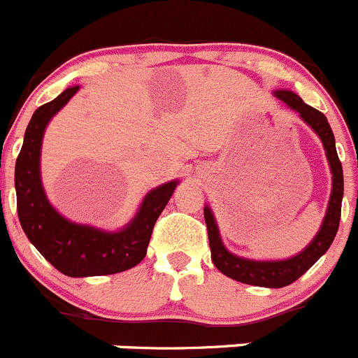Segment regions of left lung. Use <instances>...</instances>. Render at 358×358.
<instances>
[{
    "label": "left lung",
    "mask_w": 358,
    "mask_h": 358,
    "mask_svg": "<svg viewBox=\"0 0 358 358\" xmlns=\"http://www.w3.org/2000/svg\"><path fill=\"white\" fill-rule=\"evenodd\" d=\"M275 97L280 99L282 102L299 113L303 122H306L311 129L315 130L318 137H320L322 144H324L325 155H327L329 167L332 172V189L331 198H329L327 212L322 221L320 229L311 240L310 245L303 249L298 256H292L284 261H254L245 259V257H238L235 254L229 252L221 242V235H219L217 224H215L214 214L208 207L203 208L205 224H207L208 233V243H210V254L212 263L217 268L221 273L226 277L233 278L236 282L249 285H257V287H285V285L296 282L303 273H306L331 247L332 240H334L336 233L339 228V219H341V200H343V167L341 162L338 158V151H336L334 134H332L331 125H329L327 118L322 115L318 109L311 108V106L304 104L303 99L296 95L291 90H277Z\"/></svg>",
    "instance_id": "obj_1"
}]
</instances>
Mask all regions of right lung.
Here are the masks:
<instances>
[{"label": "right lung", "instance_id": "1", "mask_svg": "<svg viewBox=\"0 0 358 358\" xmlns=\"http://www.w3.org/2000/svg\"><path fill=\"white\" fill-rule=\"evenodd\" d=\"M78 88V85L66 88L54 101L40 106L27 125L15 164L17 214L29 242L60 273L67 277L120 273L144 259L155 222L179 180L151 189L144 196L136 217L120 231H102L62 217L50 205L41 184V141L52 116L69 102Z\"/></svg>", "mask_w": 358, "mask_h": 358}]
</instances>
